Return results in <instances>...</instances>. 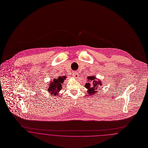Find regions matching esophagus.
<instances>
[{
    "label": "esophagus",
    "instance_id": "obj_1",
    "mask_svg": "<svg viewBox=\"0 0 148 148\" xmlns=\"http://www.w3.org/2000/svg\"><path fill=\"white\" fill-rule=\"evenodd\" d=\"M73 77L74 78L77 79V78H78V77H79V74H78V73L75 72V73H73Z\"/></svg>",
    "mask_w": 148,
    "mask_h": 148
}]
</instances>
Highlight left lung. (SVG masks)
Wrapping results in <instances>:
<instances>
[{"instance_id": "1", "label": "left lung", "mask_w": 148, "mask_h": 148, "mask_svg": "<svg viewBox=\"0 0 148 148\" xmlns=\"http://www.w3.org/2000/svg\"><path fill=\"white\" fill-rule=\"evenodd\" d=\"M101 86V81L94 75H91L87 77V82L84 87L87 89V94L91 97L95 96L98 94V90H100V87Z\"/></svg>"}]
</instances>
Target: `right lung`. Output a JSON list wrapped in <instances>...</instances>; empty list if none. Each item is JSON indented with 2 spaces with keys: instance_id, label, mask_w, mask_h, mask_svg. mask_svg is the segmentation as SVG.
Instances as JSON below:
<instances>
[{
  "instance_id": "obj_1",
  "label": "right lung",
  "mask_w": 148,
  "mask_h": 148,
  "mask_svg": "<svg viewBox=\"0 0 148 148\" xmlns=\"http://www.w3.org/2000/svg\"><path fill=\"white\" fill-rule=\"evenodd\" d=\"M66 78V77L65 75L62 77L60 76L57 78H54L52 81H50L49 83H48V91L51 95L60 97V95H60L59 92L62 90L64 80H65Z\"/></svg>"
}]
</instances>
